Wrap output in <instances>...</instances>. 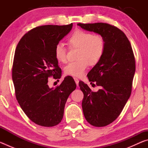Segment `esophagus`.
I'll list each match as a JSON object with an SVG mask.
<instances>
[{
  "instance_id": "esophagus-1",
  "label": "esophagus",
  "mask_w": 148,
  "mask_h": 148,
  "mask_svg": "<svg viewBox=\"0 0 148 148\" xmlns=\"http://www.w3.org/2000/svg\"><path fill=\"white\" fill-rule=\"evenodd\" d=\"M74 79L75 82H76V86H78V85H79V79H77V77H74Z\"/></svg>"
}]
</instances>
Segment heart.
Listing matches in <instances>:
<instances>
[{"label": "heart", "instance_id": "heart-1", "mask_svg": "<svg viewBox=\"0 0 148 148\" xmlns=\"http://www.w3.org/2000/svg\"><path fill=\"white\" fill-rule=\"evenodd\" d=\"M70 46L79 47L77 61L70 62L65 66V74L81 77L84 74L89 64L95 65L101 61L106 49V41L101 35H94L90 32L76 30L69 38ZM57 61L65 62L67 59V50L64 43L58 42L54 49Z\"/></svg>", "mask_w": 148, "mask_h": 148}]
</instances>
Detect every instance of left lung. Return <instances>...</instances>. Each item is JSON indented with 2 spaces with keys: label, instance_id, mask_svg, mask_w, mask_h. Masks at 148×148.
<instances>
[{
  "label": "left lung",
  "instance_id": "left-lung-1",
  "mask_svg": "<svg viewBox=\"0 0 148 148\" xmlns=\"http://www.w3.org/2000/svg\"><path fill=\"white\" fill-rule=\"evenodd\" d=\"M77 25L100 34L106 41L103 57L87 74L89 82L101 89L92 92L84 82H79L84 95L85 118L95 127H104L117 118L131 96L136 69L134 53L126 35L116 27L104 23Z\"/></svg>",
  "mask_w": 148,
  "mask_h": 148
}]
</instances>
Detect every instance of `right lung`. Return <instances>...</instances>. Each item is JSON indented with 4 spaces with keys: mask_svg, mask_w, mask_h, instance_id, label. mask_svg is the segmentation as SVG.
Here are the masks:
<instances>
[{
    "mask_svg": "<svg viewBox=\"0 0 148 148\" xmlns=\"http://www.w3.org/2000/svg\"><path fill=\"white\" fill-rule=\"evenodd\" d=\"M72 25L37 27L25 34L16 47L12 66L16 99L27 116L40 126L53 127L61 121L66 100L76 87L70 77L56 88L47 85L49 77H61L54 49Z\"/></svg>",
    "mask_w": 148,
    "mask_h": 148,
    "instance_id": "add662e5",
    "label": "right lung"
}]
</instances>
